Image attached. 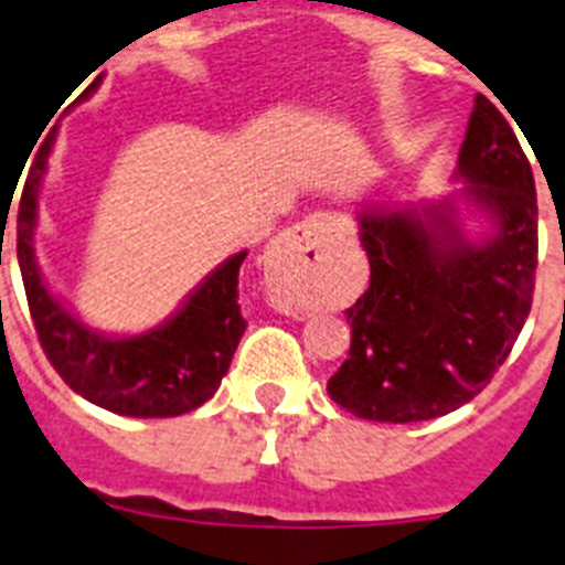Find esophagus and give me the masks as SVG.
<instances>
[{
  "label": "esophagus",
  "mask_w": 565,
  "mask_h": 565,
  "mask_svg": "<svg viewBox=\"0 0 565 565\" xmlns=\"http://www.w3.org/2000/svg\"><path fill=\"white\" fill-rule=\"evenodd\" d=\"M319 232H322V217L313 214V217L302 221L299 226H294L291 232L282 234V237L274 243L271 257H268V268L279 274L299 271V268L313 266V259H319Z\"/></svg>",
  "instance_id": "esophagus-1"
}]
</instances>
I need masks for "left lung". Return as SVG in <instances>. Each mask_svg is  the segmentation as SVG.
I'll return each mask as SVG.
<instances>
[{"label": "left lung", "instance_id": "8db88e82", "mask_svg": "<svg viewBox=\"0 0 565 565\" xmlns=\"http://www.w3.org/2000/svg\"><path fill=\"white\" fill-rule=\"evenodd\" d=\"M463 201L487 214L478 243L458 223L456 198L424 209H364L359 239L371 286L351 319V351L328 396L367 422L447 416L507 362L532 308L537 194L532 167L495 104L478 93L458 152Z\"/></svg>", "mask_w": 565, "mask_h": 565}]
</instances>
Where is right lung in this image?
Masks as SVG:
<instances>
[{
	"label": "right lung",
	"instance_id": "right-lung-1",
	"mask_svg": "<svg viewBox=\"0 0 565 565\" xmlns=\"http://www.w3.org/2000/svg\"><path fill=\"white\" fill-rule=\"evenodd\" d=\"M53 135L39 149L22 189L17 221V257L39 342L58 376L87 402L135 418H169L201 407L221 387L237 351L246 319L237 306V252L194 288L163 326L138 337H107L87 328L53 297L33 254L39 189L47 172Z\"/></svg>",
	"mask_w": 565,
	"mask_h": 565
}]
</instances>
